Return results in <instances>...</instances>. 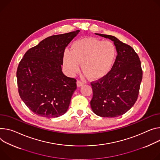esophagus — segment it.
Returning <instances> with one entry per match:
<instances>
[{
	"mask_svg": "<svg viewBox=\"0 0 160 160\" xmlns=\"http://www.w3.org/2000/svg\"><path fill=\"white\" fill-rule=\"evenodd\" d=\"M77 84L78 87H81L84 84V83L83 82H82L81 80H78L77 82Z\"/></svg>",
	"mask_w": 160,
	"mask_h": 160,
	"instance_id": "1",
	"label": "esophagus"
}]
</instances>
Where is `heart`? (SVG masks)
Masks as SVG:
<instances>
[{
    "mask_svg": "<svg viewBox=\"0 0 160 160\" xmlns=\"http://www.w3.org/2000/svg\"><path fill=\"white\" fill-rule=\"evenodd\" d=\"M117 49L110 41L94 38H84L75 41L71 51L63 53V66L70 75L82 70L91 79L98 80L107 76L112 71L117 58Z\"/></svg>",
    "mask_w": 160,
    "mask_h": 160,
    "instance_id": "obj_1",
    "label": "heart"
}]
</instances>
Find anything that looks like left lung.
Returning <instances> with one entry per match:
<instances>
[{
	"instance_id": "obj_1",
	"label": "left lung",
	"mask_w": 160,
	"mask_h": 160,
	"mask_svg": "<svg viewBox=\"0 0 160 160\" xmlns=\"http://www.w3.org/2000/svg\"><path fill=\"white\" fill-rule=\"evenodd\" d=\"M97 35L113 41L118 55L109 73L91 83L93 91L91 108L100 117H118L127 112L137 100L142 79L141 62L132 47L115 36Z\"/></svg>"
}]
</instances>
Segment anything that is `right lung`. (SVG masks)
<instances>
[{"label": "right lung", "instance_id": "add662e5", "mask_svg": "<svg viewBox=\"0 0 160 160\" xmlns=\"http://www.w3.org/2000/svg\"><path fill=\"white\" fill-rule=\"evenodd\" d=\"M79 32L48 37L27 50L20 61L17 71L18 92L36 115L57 118L67 112L77 80L63 74V53Z\"/></svg>", "mask_w": 160, "mask_h": 160}]
</instances>
